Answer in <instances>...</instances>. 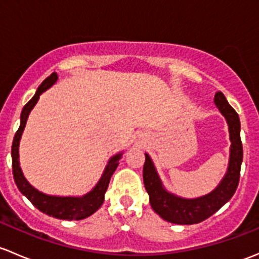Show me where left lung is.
Returning <instances> with one entry per match:
<instances>
[{
  "instance_id": "1",
  "label": "left lung",
  "mask_w": 259,
  "mask_h": 259,
  "mask_svg": "<svg viewBox=\"0 0 259 259\" xmlns=\"http://www.w3.org/2000/svg\"><path fill=\"white\" fill-rule=\"evenodd\" d=\"M214 104L225 116L230 133V160L225 176L217 187L207 195L196 198H185L167 191L155 168L150 155L145 152L143 179L150 197L152 209L165 221L176 225H194L208 219L231 200L238 186L243 148L241 141V122L238 114L228 104L221 92L214 94Z\"/></svg>"
}]
</instances>
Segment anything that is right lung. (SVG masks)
<instances>
[{
  "label": "right lung",
  "instance_id": "add662e5",
  "mask_svg": "<svg viewBox=\"0 0 259 259\" xmlns=\"http://www.w3.org/2000/svg\"><path fill=\"white\" fill-rule=\"evenodd\" d=\"M57 80H58L57 73H52L50 77L46 78L42 81V84L38 87L33 98L22 109L21 124L17 133H16L15 138H13L12 150H11V155H12L13 179H15V182L17 185L18 190L21 191V194L26 196L31 201L32 205L39 209L40 212H43V213L54 217V219L68 220V221L83 220L89 217L91 214H93L97 209L100 208V206L104 202V195L107 192L111 175H113L114 171L118 167L119 160L121 159L122 152H118V154H115L114 156H111L109 159L108 164L105 166L99 181L97 182V185H95L91 191L87 192L83 196H54L43 194V192L34 189L27 181L20 166V151H18V149H20V141L22 134H23L24 126H26L27 119L29 116V113L34 108V105L37 104L38 99H39V95L45 93L47 89H50Z\"/></svg>",
  "mask_w": 259,
  "mask_h": 259
}]
</instances>
